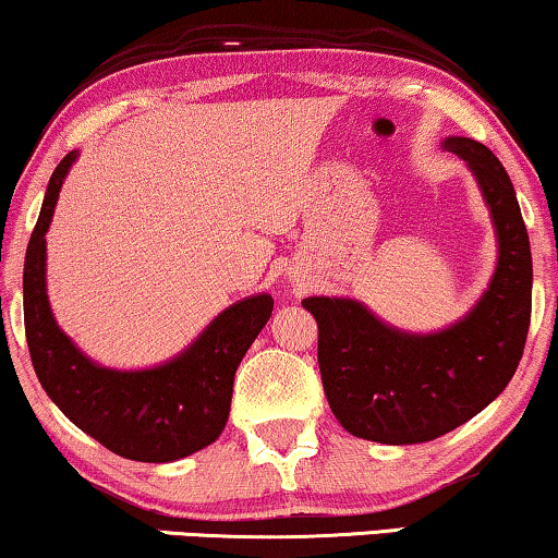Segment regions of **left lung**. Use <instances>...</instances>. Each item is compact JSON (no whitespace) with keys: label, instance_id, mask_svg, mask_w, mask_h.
<instances>
[{"label":"left lung","instance_id":"obj_1","mask_svg":"<svg viewBox=\"0 0 558 558\" xmlns=\"http://www.w3.org/2000/svg\"><path fill=\"white\" fill-rule=\"evenodd\" d=\"M442 149L466 161L495 223L497 267L471 312L446 329L414 335L355 299L301 301L319 327L331 412L350 435L384 446L435 440L476 417L510 384L531 327V242L510 174L474 138L448 136Z\"/></svg>","mask_w":558,"mask_h":558}]
</instances>
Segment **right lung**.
Wrapping results in <instances>:
<instances>
[{"label":"right lung","mask_w":558,"mask_h":558,"mask_svg":"<svg viewBox=\"0 0 558 558\" xmlns=\"http://www.w3.org/2000/svg\"><path fill=\"white\" fill-rule=\"evenodd\" d=\"M80 151H69L48 180L25 252L23 306L33 368L56 407L112 453L169 463L203 450L223 433L234 373L272 314V295L231 303L185 350L141 371L92 361L53 319L46 291V231L61 185Z\"/></svg>","instance_id":"obj_1"}]
</instances>
